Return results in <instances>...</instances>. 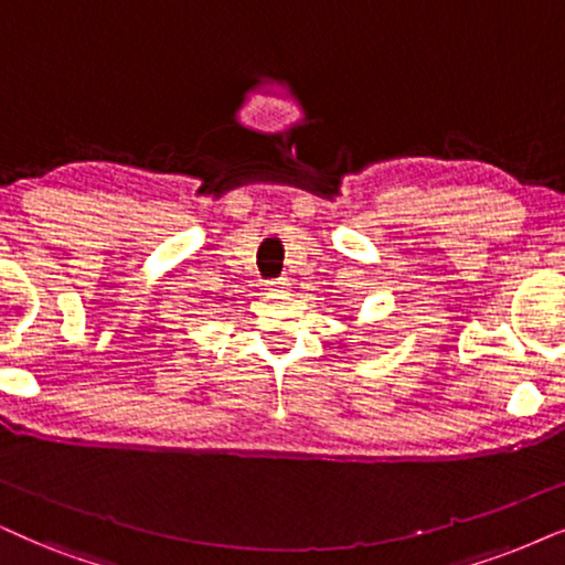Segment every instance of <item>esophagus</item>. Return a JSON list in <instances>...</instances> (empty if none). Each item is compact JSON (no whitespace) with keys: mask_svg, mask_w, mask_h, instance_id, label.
I'll list each match as a JSON object with an SVG mask.
<instances>
[{"mask_svg":"<svg viewBox=\"0 0 565 565\" xmlns=\"http://www.w3.org/2000/svg\"><path fill=\"white\" fill-rule=\"evenodd\" d=\"M268 289L270 291H289V278H274V281H268Z\"/></svg>","mask_w":565,"mask_h":565,"instance_id":"obj_1","label":"esophagus"}]
</instances>
